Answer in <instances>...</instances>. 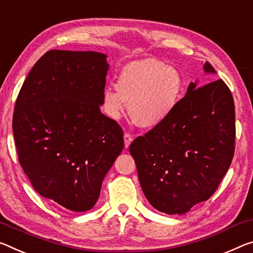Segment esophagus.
Wrapping results in <instances>:
<instances>
[{
  "label": "esophagus",
  "instance_id": "1",
  "mask_svg": "<svg viewBox=\"0 0 253 253\" xmlns=\"http://www.w3.org/2000/svg\"><path fill=\"white\" fill-rule=\"evenodd\" d=\"M131 142H133V136H131L129 133L124 134V144H125V148L129 147Z\"/></svg>",
  "mask_w": 253,
  "mask_h": 253
}]
</instances>
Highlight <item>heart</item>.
Masks as SVG:
<instances>
[{"instance_id": "obj_1", "label": "heart", "mask_w": 253, "mask_h": 253, "mask_svg": "<svg viewBox=\"0 0 253 253\" xmlns=\"http://www.w3.org/2000/svg\"><path fill=\"white\" fill-rule=\"evenodd\" d=\"M183 81L178 70L153 58L134 61L124 67L117 80V89L103 92L107 115L118 119L129 106L136 125L153 128L172 115L181 97Z\"/></svg>"}]
</instances>
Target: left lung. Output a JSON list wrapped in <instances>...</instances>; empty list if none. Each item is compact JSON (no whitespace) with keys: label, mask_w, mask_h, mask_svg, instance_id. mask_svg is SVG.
<instances>
[{"label":"left lung","mask_w":253,"mask_h":253,"mask_svg":"<svg viewBox=\"0 0 253 253\" xmlns=\"http://www.w3.org/2000/svg\"><path fill=\"white\" fill-rule=\"evenodd\" d=\"M206 74L215 73L210 63ZM190 83L172 115L130 144L142 190L155 210L181 215L217 189L234 155L235 110L223 80Z\"/></svg>","instance_id":"8db88e82"}]
</instances>
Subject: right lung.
Returning a JSON list of instances; mask_svg holds the SVG:
<instances>
[{"mask_svg":"<svg viewBox=\"0 0 253 253\" xmlns=\"http://www.w3.org/2000/svg\"><path fill=\"white\" fill-rule=\"evenodd\" d=\"M107 55L53 49L23 82L13 114L19 162L35 190L55 205L86 211L124 148L123 129L100 111Z\"/></svg>","mask_w":253,"mask_h":253,"instance_id":"right-lung-1","label":"right lung"}]
</instances>
